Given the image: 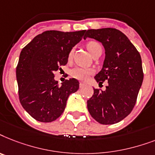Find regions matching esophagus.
<instances>
[{"label":"esophagus","instance_id":"34e87169","mask_svg":"<svg viewBox=\"0 0 155 155\" xmlns=\"http://www.w3.org/2000/svg\"><path fill=\"white\" fill-rule=\"evenodd\" d=\"M79 85H80V87H83V86H85V83H83V82H81V83L79 84Z\"/></svg>","mask_w":155,"mask_h":155}]
</instances>
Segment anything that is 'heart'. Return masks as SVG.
Returning <instances> with one entry per match:
<instances>
[{
  "label": "heart",
  "instance_id": "obj_1",
  "mask_svg": "<svg viewBox=\"0 0 155 155\" xmlns=\"http://www.w3.org/2000/svg\"><path fill=\"white\" fill-rule=\"evenodd\" d=\"M87 49L89 50L92 56H94V54H97L99 52H102V46L97 41H91L87 43ZM73 54V50L70 52L69 54V58L72 57ZM94 74V70L90 68H82V67H75L70 71V74L71 76L74 78L80 80V81H85L89 78V77L91 74Z\"/></svg>",
  "mask_w": 155,
  "mask_h": 155
}]
</instances>
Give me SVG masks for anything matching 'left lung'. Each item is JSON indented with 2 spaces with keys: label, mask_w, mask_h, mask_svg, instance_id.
<instances>
[{
  "label": "left lung",
  "mask_w": 155,
  "mask_h": 155,
  "mask_svg": "<svg viewBox=\"0 0 155 155\" xmlns=\"http://www.w3.org/2000/svg\"><path fill=\"white\" fill-rule=\"evenodd\" d=\"M86 38L98 41L105 48L103 66L94 78L99 85L108 82L105 90L94 89L87 101L88 110L99 123L114 124L130 114L137 101L143 81L140 54L116 28L89 29L84 39Z\"/></svg>",
  "instance_id": "obj_1"
}]
</instances>
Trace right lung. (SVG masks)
Segmentation results:
<instances>
[{
  "mask_svg": "<svg viewBox=\"0 0 155 155\" xmlns=\"http://www.w3.org/2000/svg\"><path fill=\"white\" fill-rule=\"evenodd\" d=\"M85 32L45 31L22 49L16 69L20 102L37 121L51 122L58 118L69 96L78 90L75 78L59 86L54 72L67 64L70 52Z\"/></svg>",
  "mask_w": 155,
  "mask_h": 155,
  "instance_id": "1",
  "label": "right lung"
}]
</instances>
